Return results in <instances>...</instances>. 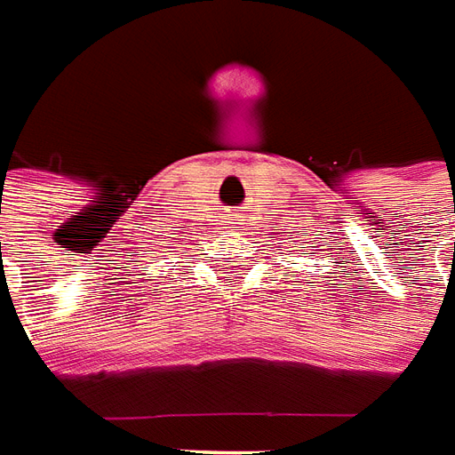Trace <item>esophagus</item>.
<instances>
[{
    "label": "esophagus",
    "instance_id": "1",
    "mask_svg": "<svg viewBox=\"0 0 455 455\" xmlns=\"http://www.w3.org/2000/svg\"><path fill=\"white\" fill-rule=\"evenodd\" d=\"M235 225H237V222H235Z\"/></svg>",
    "mask_w": 455,
    "mask_h": 455
}]
</instances>
